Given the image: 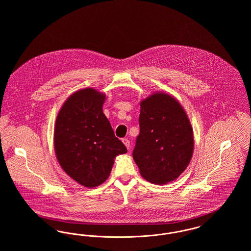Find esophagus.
Masks as SVG:
<instances>
[{
	"label": "esophagus",
	"instance_id": "1",
	"mask_svg": "<svg viewBox=\"0 0 251 251\" xmlns=\"http://www.w3.org/2000/svg\"><path fill=\"white\" fill-rule=\"evenodd\" d=\"M122 142L126 146V148H127L128 150H130V140H129V139L123 138V139H122Z\"/></svg>",
	"mask_w": 251,
	"mask_h": 251
}]
</instances>
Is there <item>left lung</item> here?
<instances>
[{"instance_id": "obj_1", "label": "left lung", "mask_w": 251, "mask_h": 251, "mask_svg": "<svg viewBox=\"0 0 251 251\" xmlns=\"http://www.w3.org/2000/svg\"><path fill=\"white\" fill-rule=\"evenodd\" d=\"M140 132L132 152L141 176L154 184L173 181L194 151L190 120L172 96L156 92L140 102Z\"/></svg>"}]
</instances>
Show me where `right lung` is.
Returning a JSON list of instances; mask_svg holds the SVG:
<instances>
[{
    "mask_svg": "<svg viewBox=\"0 0 251 251\" xmlns=\"http://www.w3.org/2000/svg\"><path fill=\"white\" fill-rule=\"evenodd\" d=\"M105 99L94 88L80 89L67 99L55 120L53 144L60 167L87 188L103 183L115 158L127 152L103 114Z\"/></svg>",
    "mask_w": 251,
    "mask_h": 251,
    "instance_id": "1",
    "label": "right lung"
}]
</instances>
